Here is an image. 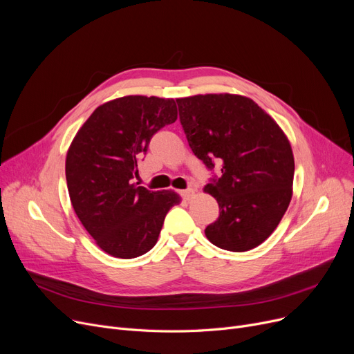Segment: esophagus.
<instances>
[{"label": "esophagus", "mask_w": 354, "mask_h": 354, "mask_svg": "<svg viewBox=\"0 0 354 354\" xmlns=\"http://www.w3.org/2000/svg\"><path fill=\"white\" fill-rule=\"evenodd\" d=\"M180 195L183 196V199L191 201V199L195 196V189H194V187H187V189H185V191L180 192Z\"/></svg>", "instance_id": "obj_1"}]
</instances>
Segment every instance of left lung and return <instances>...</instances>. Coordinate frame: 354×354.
<instances>
[{"label":"left lung","instance_id":"left-lung-1","mask_svg":"<svg viewBox=\"0 0 354 354\" xmlns=\"http://www.w3.org/2000/svg\"><path fill=\"white\" fill-rule=\"evenodd\" d=\"M192 152L221 163L205 192L218 201L219 218L205 229L215 246L246 252L265 242L292 199L295 159L288 136L250 98L206 93L176 100Z\"/></svg>","mask_w":354,"mask_h":354}]
</instances>
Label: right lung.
Listing matches in <instances>:
<instances>
[{
  "label": "right lung",
  "instance_id": "add662e5",
  "mask_svg": "<svg viewBox=\"0 0 354 354\" xmlns=\"http://www.w3.org/2000/svg\"><path fill=\"white\" fill-rule=\"evenodd\" d=\"M176 118L172 98H116L92 112L68 149L71 203L86 232L111 256L132 259L149 252L165 216L180 202L172 191L153 192L133 183L151 138Z\"/></svg>",
  "mask_w": 354,
  "mask_h": 354
}]
</instances>
